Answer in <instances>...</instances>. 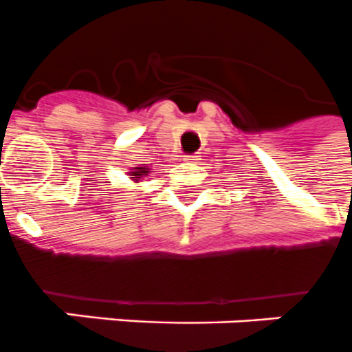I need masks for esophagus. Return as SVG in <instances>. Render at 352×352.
<instances>
[{
	"label": "esophagus",
	"mask_w": 352,
	"mask_h": 352,
	"mask_svg": "<svg viewBox=\"0 0 352 352\" xmlns=\"http://www.w3.org/2000/svg\"><path fill=\"white\" fill-rule=\"evenodd\" d=\"M186 162H197L199 161V155H186Z\"/></svg>",
	"instance_id": "esophagus-1"
}]
</instances>
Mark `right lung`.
Masks as SVG:
<instances>
[{
  "label": "right lung",
  "instance_id": "obj_1",
  "mask_svg": "<svg viewBox=\"0 0 352 352\" xmlns=\"http://www.w3.org/2000/svg\"><path fill=\"white\" fill-rule=\"evenodd\" d=\"M146 173H148V168H146V166L135 168V170H133V171H130L131 181L139 182V181H141V177H142V175H146Z\"/></svg>",
  "mask_w": 352,
  "mask_h": 352
}]
</instances>
